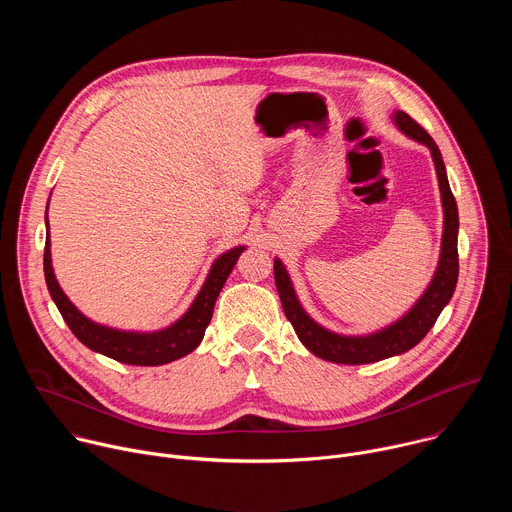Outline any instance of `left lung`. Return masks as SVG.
I'll list each match as a JSON object with an SVG mask.
<instances>
[{"label": "left lung", "mask_w": 512, "mask_h": 512, "mask_svg": "<svg viewBox=\"0 0 512 512\" xmlns=\"http://www.w3.org/2000/svg\"><path fill=\"white\" fill-rule=\"evenodd\" d=\"M397 127L417 139L419 143L427 145L431 150V158L435 164L437 180H440V192H442V204H444V237H442V255L440 265L425 289V294L419 298V302L395 324L383 328L381 332L369 334V336H340L334 334L320 324H316L300 306L296 291L291 287L289 275L279 259H275L273 275H275V287L285 312V318L294 326L298 338L302 344L314 352L316 356L336 362V364H367L377 362L401 352H407L415 344H419L425 334L435 324L437 316L442 314L446 304L452 300L454 289L458 283V206L456 198L452 194L446 166L431 135L407 113L397 111L395 113Z\"/></svg>", "instance_id": "left-lung-1"}]
</instances>
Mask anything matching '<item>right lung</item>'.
Masks as SVG:
<instances>
[{"label":"right lung","instance_id":"right-lung-1","mask_svg":"<svg viewBox=\"0 0 512 512\" xmlns=\"http://www.w3.org/2000/svg\"><path fill=\"white\" fill-rule=\"evenodd\" d=\"M243 251L245 247H235L218 257L190 310L170 328L152 332V334L121 332L107 326H99L89 318H85L75 306H72L70 300L64 296V291L60 289L52 271L50 239H46V247H44V277L58 312L62 314L72 334H75L85 346L117 362L135 364V367H158V364H166L186 356L200 344L204 330L210 324L214 302L218 294H221L227 277L231 275Z\"/></svg>","mask_w":512,"mask_h":512}]
</instances>
